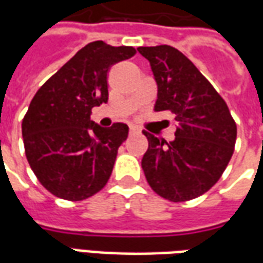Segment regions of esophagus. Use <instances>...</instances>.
<instances>
[{"label":"esophagus","mask_w":263,"mask_h":263,"mask_svg":"<svg viewBox=\"0 0 263 263\" xmlns=\"http://www.w3.org/2000/svg\"><path fill=\"white\" fill-rule=\"evenodd\" d=\"M139 129H138L137 126H129V135H134V134H138Z\"/></svg>","instance_id":"34e87169"}]
</instances>
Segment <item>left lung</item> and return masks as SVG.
<instances>
[{
  "mask_svg": "<svg viewBox=\"0 0 263 263\" xmlns=\"http://www.w3.org/2000/svg\"><path fill=\"white\" fill-rule=\"evenodd\" d=\"M138 52L158 84L155 111H171L179 122L172 142L143 131L149 142L143 173L160 197L187 201L218 182L234 154L237 125L226 101L182 52L169 45Z\"/></svg>",
  "mask_w": 263,
  "mask_h": 263,
  "instance_id": "left-lung-1",
  "label": "left lung"
}]
</instances>
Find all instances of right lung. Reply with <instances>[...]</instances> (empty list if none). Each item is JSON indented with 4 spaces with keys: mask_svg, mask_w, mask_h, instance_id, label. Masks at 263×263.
<instances>
[{
    "mask_svg": "<svg viewBox=\"0 0 263 263\" xmlns=\"http://www.w3.org/2000/svg\"><path fill=\"white\" fill-rule=\"evenodd\" d=\"M135 53L132 46L88 43L32 98L22 121L26 159L56 197L80 201L108 182L128 125L103 128L90 115L92 107L108 101L109 67Z\"/></svg>",
    "mask_w": 263,
    "mask_h": 263,
    "instance_id": "right-lung-1",
    "label": "right lung"
}]
</instances>
